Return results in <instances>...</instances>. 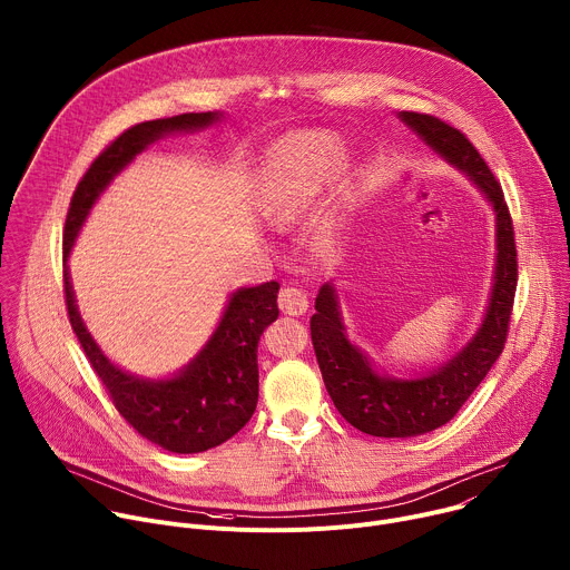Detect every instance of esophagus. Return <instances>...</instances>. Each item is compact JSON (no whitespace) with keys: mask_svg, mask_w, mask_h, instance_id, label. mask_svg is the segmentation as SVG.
Segmentation results:
<instances>
[{"mask_svg":"<svg viewBox=\"0 0 570 570\" xmlns=\"http://www.w3.org/2000/svg\"><path fill=\"white\" fill-rule=\"evenodd\" d=\"M279 308L288 315H302L308 308V297L297 286H284L279 291Z\"/></svg>","mask_w":570,"mask_h":570,"instance_id":"1","label":"esophagus"}]
</instances>
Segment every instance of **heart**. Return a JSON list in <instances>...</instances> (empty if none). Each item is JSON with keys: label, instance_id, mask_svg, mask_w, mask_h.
<instances>
[{"label": "heart", "instance_id": "obj_1", "mask_svg": "<svg viewBox=\"0 0 570 570\" xmlns=\"http://www.w3.org/2000/svg\"><path fill=\"white\" fill-rule=\"evenodd\" d=\"M334 171V146L330 139L313 137L282 157L273 167L264 209L277 223H288L308 209L320 185Z\"/></svg>", "mask_w": 570, "mask_h": 570}]
</instances>
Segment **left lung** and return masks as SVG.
I'll return each instance as SVG.
<instances>
[{
	"mask_svg": "<svg viewBox=\"0 0 570 570\" xmlns=\"http://www.w3.org/2000/svg\"><path fill=\"white\" fill-rule=\"evenodd\" d=\"M399 119L453 169L464 174L492 205L497 214V262L490 299L475 334L442 365L411 379L379 372L367 354L350 341L334 282L317 291L311 341L322 381L338 413L354 429L374 438H415L455 417L503 352L517 293L514 227L503 189L490 167L460 130L438 117L399 112Z\"/></svg>",
	"mask_w": 570,
	"mask_h": 570,
	"instance_id": "left-lung-1",
	"label": "left lung"
}]
</instances>
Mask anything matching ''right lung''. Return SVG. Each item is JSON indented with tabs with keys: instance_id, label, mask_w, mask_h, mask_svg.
I'll list each match as a JSON object with an SVG mask.
<instances>
[{
	"instance_id": "add662e5",
	"label": "right lung",
	"mask_w": 570,
	"mask_h": 570,
	"mask_svg": "<svg viewBox=\"0 0 570 570\" xmlns=\"http://www.w3.org/2000/svg\"><path fill=\"white\" fill-rule=\"evenodd\" d=\"M220 119L223 112H187L144 121L121 132L78 183L62 234L65 302L71 330L121 417L141 438L171 453L214 449L250 422L259 399L257 347L264 330L279 315V284L236 288L203 350L174 376L148 379L115 365L97 345L76 306L67 262L99 196L141 150L167 135L196 132Z\"/></svg>"
}]
</instances>
